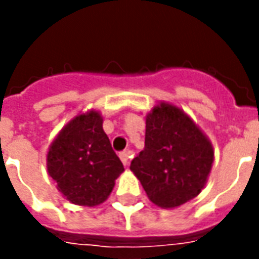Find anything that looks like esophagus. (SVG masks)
I'll use <instances>...</instances> for the list:
<instances>
[{
  "label": "esophagus",
  "instance_id": "esophagus-1",
  "mask_svg": "<svg viewBox=\"0 0 259 259\" xmlns=\"http://www.w3.org/2000/svg\"><path fill=\"white\" fill-rule=\"evenodd\" d=\"M119 158L122 159V162H123L124 165H127L130 161V158H132V151H129V150H124V151L119 152Z\"/></svg>",
  "mask_w": 259,
  "mask_h": 259
}]
</instances>
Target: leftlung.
I'll return each mask as SVG.
<instances>
[{"label":"left lung","instance_id":"obj_1","mask_svg":"<svg viewBox=\"0 0 259 259\" xmlns=\"http://www.w3.org/2000/svg\"><path fill=\"white\" fill-rule=\"evenodd\" d=\"M213 162L211 143L182 109L161 104L146 119V147L130 169L148 198L175 208L200 194Z\"/></svg>","mask_w":259,"mask_h":259}]
</instances>
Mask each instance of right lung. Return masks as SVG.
Returning <instances> with one entry per match:
<instances>
[{
  "label": "right lung",
  "instance_id": "1",
  "mask_svg": "<svg viewBox=\"0 0 259 259\" xmlns=\"http://www.w3.org/2000/svg\"><path fill=\"white\" fill-rule=\"evenodd\" d=\"M50 176L73 204L94 206L107 200L123 165L102 130L98 112L79 115L65 126L47 155Z\"/></svg>",
  "mask_w": 259,
  "mask_h": 259
}]
</instances>
